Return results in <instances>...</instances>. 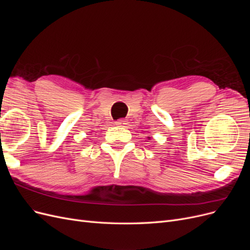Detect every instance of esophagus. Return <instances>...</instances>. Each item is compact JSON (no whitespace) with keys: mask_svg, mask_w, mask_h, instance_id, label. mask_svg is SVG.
Returning <instances> with one entry per match:
<instances>
[{"mask_svg":"<svg viewBox=\"0 0 250 250\" xmlns=\"http://www.w3.org/2000/svg\"><path fill=\"white\" fill-rule=\"evenodd\" d=\"M126 124H127L126 121L123 120V119H120V120L116 121V125H118V126H124V125H126Z\"/></svg>","mask_w":250,"mask_h":250,"instance_id":"obj_1","label":"esophagus"}]
</instances>
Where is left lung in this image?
Masks as SVG:
<instances>
[{"mask_svg": "<svg viewBox=\"0 0 250 250\" xmlns=\"http://www.w3.org/2000/svg\"><path fill=\"white\" fill-rule=\"evenodd\" d=\"M148 138H149V139H150V137H148Z\"/></svg>", "mask_w": 250, "mask_h": 250, "instance_id": "1", "label": "left lung"}]
</instances>
